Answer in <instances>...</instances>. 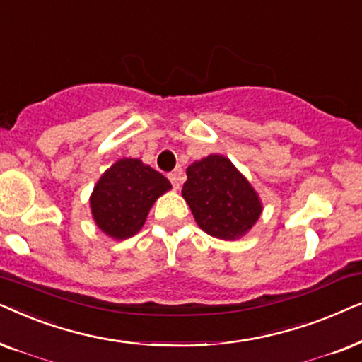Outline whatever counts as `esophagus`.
Returning <instances> with one entry per match:
<instances>
[{
	"label": "esophagus",
	"mask_w": 362,
	"mask_h": 362,
	"mask_svg": "<svg viewBox=\"0 0 362 362\" xmlns=\"http://www.w3.org/2000/svg\"><path fill=\"white\" fill-rule=\"evenodd\" d=\"M168 180L172 182V187L175 190L180 189V182H182V177L178 175V173H168Z\"/></svg>",
	"instance_id": "34e87169"
}]
</instances>
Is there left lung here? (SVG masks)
<instances>
[{"instance_id":"8db88e82","label":"left lung","mask_w":362,"mask_h":362,"mask_svg":"<svg viewBox=\"0 0 362 362\" xmlns=\"http://www.w3.org/2000/svg\"><path fill=\"white\" fill-rule=\"evenodd\" d=\"M182 195L200 228L215 238H240L262 214L257 192L223 156L192 163Z\"/></svg>"}]
</instances>
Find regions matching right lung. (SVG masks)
I'll list each match as a JSON object with an SVG mask.
<instances>
[{"label": "right lung", "instance_id": "1", "mask_svg": "<svg viewBox=\"0 0 362 362\" xmlns=\"http://www.w3.org/2000/svg\"><path fill=\"white\" fill-rule=\"evenodd\" d=\"M170 182L137 158L115 162L100 177L90 197L95 223L109 237L124 240L142 228L148 210Z\"/></svg>", "mask_w": 362, "mask_h": 362}]
</instances>
